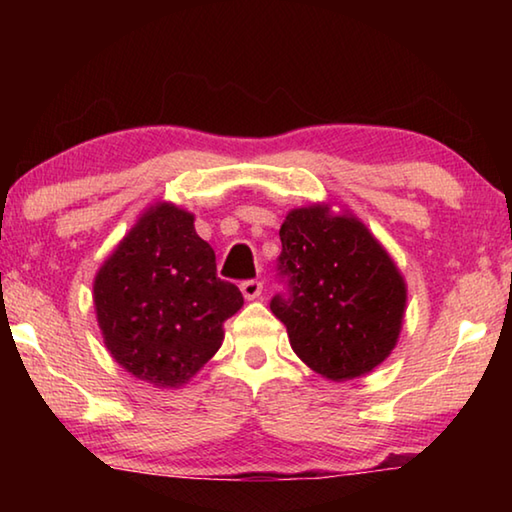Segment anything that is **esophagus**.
Segmentation results:
<instances>
[{
  "label": "esophagus",
  "instance_id": "34e87169",
  "mask_svg": "<svg viewBox=\"0 0 512 512\" xmlns=\"http://www.w3.org/2000/svg\"><path fill=\"white\" fill-rule=\"evenodd\" d=\"M241 293H244L246 300H255L262 296V282L259 280H246L241 282Z\"/></svg>",
  "mask_w": 512,
  "mask_h": 512
}]
</instances>
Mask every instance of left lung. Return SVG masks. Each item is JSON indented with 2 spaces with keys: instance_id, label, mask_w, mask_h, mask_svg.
Returning <instances> with one entry per match:
<instances>
[{
  "instance_id": "8db88e82",
  "label": "left lung",
  "mask_w": 512,
  "mask_h": 512,
  "mask_svg": "<svg viewBox=\"0 0 512 512\" xmlns=\"http://www.w3.org/2000/svg\"><path fill=\"white\" fill-rule=\"evenodd\" d=\"M280 239L277 271L289 291L277 293L271 311L293 352L332 381L368 375L400 339V268L357 216L332 214L325 203L291 210Z\"/></svg>"
}]
</instances>
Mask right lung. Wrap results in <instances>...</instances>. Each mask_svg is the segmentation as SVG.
Segmentation results:
<instances>
[{
	"label": "right lung",
	"instance_id": "add662e5",
	"mask_svg": "<svg viewBox=\"0 0 512 512\" xmlns=\"http://www.w3.org/2000/svg\"><path fill=\"white\" fill-rule=\"evenodd\" d=\"M244 305L216 275L194 214L149 207L94 277V309L108 352L158 388L187 384L223 343V323Z\"/></svg>",
	"mask_w": 512,
	"mask_h": 512
}]
</instances>
